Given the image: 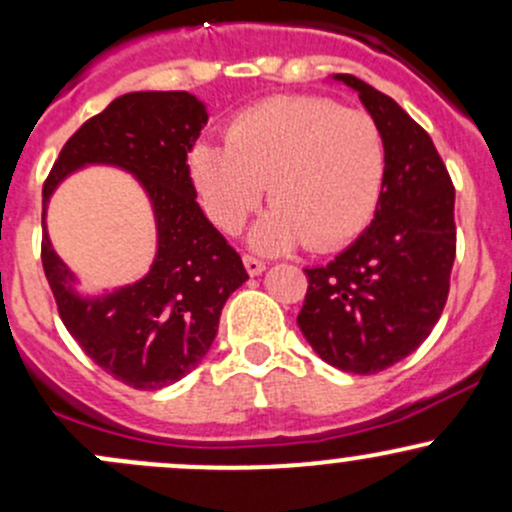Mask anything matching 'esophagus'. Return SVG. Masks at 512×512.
Instances as JSON below:
<instances>
[{
    "instance_id": "esophagus-1",
    "label": "esophagus",
    "mask_w": 512,
    "mask_h": 512,
    "mask_svg": "<svg viewBox=\"0 0 512 512\" xmlns=\"http://www.w3.org/2000/svg\"><path fill=\"white\" fill-rule=\"evenodd\" d=\"M243 262H245V269H247V274H250V277H257V274L265 272V262L257 260V257L245 255Z\"/></svg>"
}]
</instances>
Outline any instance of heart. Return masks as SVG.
<instances>
[{"instance_id":"1","label":"heart","mask_w":512,"mask_h":512,"mask_svg":"<svg viewBox=\"0 0 512 512\" xmlns=\"http://www.w3.org/2000/svg\"><path fill=\"white\" fill-rule=\"evenodd\" d=\"M204 209L238 233L269 184L272 209L252 245L316 252L357 238L372 221L384 182V140L367 111L323 97H274L240 111L226 145L199 143L189 157Z\"/></svg>"}]
</instances>
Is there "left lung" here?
<instances>
[{"instance_id": "1", "label": "left lung", "mask_w": 512, "mask_h": 512, "mask_svg": "<svg viewBox=\"0 0 512 512\" xmlns=\"http://www.w3.org/2000/svg\"><path fill=\"white\" fill-rule=\"evenodd\" d=\"M367 106L386 170L372 226L325 267L306 269L296 318L333 367L376 374L408 357L435 328L457 255L454 184L432 138L401 106L355 75H335Z\"/></svg>"}]
</instances>
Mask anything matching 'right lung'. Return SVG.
Instances as JSON below:
<instances>
[{"label": "right lung", "instance_id": "1", "mask_svg": "<svg viewBox=\"0 0 512 512\" xmlns=\"http://www.w3.org/2000/svg\"><path fill=\"white\" fill-rule=\"evenodd\" d=\"M206 119L204 104L187 92L123 94L67 138L43 184L46 213L65 174L106 162L136 174L153 201V267L101 299H80L48 233L41 240L43 272L67 333L131 389L157 391L192 372L216 338L223 303L247 279L240 255L196 201L187 155Z\"/></svg>", "mask_w": 512, "mask_h": 512}]
</instances>
